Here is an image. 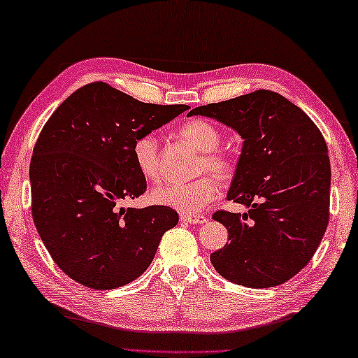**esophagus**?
Returning a JSON list of instances; mask_svg holds the SVG:
<instances>
[{"label": "esophagus", "instance_id": "obj_1", "mask_svg": "<svg viewBox=\"0 0 358 358\" xmlns=\"http://www.w3.org/2000/svg\"><path fill=\"white\" fill-rule=\"evenodd\" d=\"M180 220L185 224H204L208 219L204 215H195V214H180Z\"/></svg>", "mask_w": 358, "mask_h": 358}]
</instances>
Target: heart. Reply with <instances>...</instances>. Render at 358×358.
Wrapping results in <instances>:
<instances>
[{
  "mask_svg": "<svg viewBox=\"0 0 358 358\" xmlns=\"http://www.w3.org/2000/svg\"><path fill=\"white\" fill-rule=\"evenodd\" d=\"M179 134L187 143L201 152L196 173H210L187 184H166L152 192V201L168 206L182 214L200 213L213 203L220 193L222 182L233 178L234 162L227 150L220 149V131L208 120L195 119L179 128ZM133 158L145 179L157 182L162 178L160 158H158V139L155 134H141L133 143Z\"/></svg>",
  "mask_w": 358,
  "mask_h": 358,
  "instance_id": "heart-1",
  "label": "heart"
}]
</instances>
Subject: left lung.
<instances>
[{"instance_id": "1", "label": "left lung", "mask_w": 358, "mask_h": 358, "mask_svg": "<svg viewBox=\"0 0 358 358\" xmlns=\"http://www.w3.org/2000/svg\"><path fill=\"white\" fill-rule=\"evenodd\" d=\"M190 114L217 119L244 139L227 198L249 210L214 213L230 243L210 254V263L239 285L266 289L287 282L313 259L330 217V158L317 125L271 90Z\"/></svg>"}]
</instances>
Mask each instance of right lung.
<instances>
[{
  "label": "right lung",
  "instance_id": "obj_1",
  "mask_svg": "<svg viewBox=\"0 0 358 358\" xmlns=\"http://www.w3.org/2000/svg\"><path fill=\"white\" fill-rule=\"evenodd\" d=\"M189 108L138 101L106 82L69 95L45 122L30 163L31 214L54 262L76 282L110 290L138 279L178 225L168 206L120 208L148 189L133 143Z\"/></svg>",
  "mask_w": 358,
  "mask_h": 358
}]
</instances>
